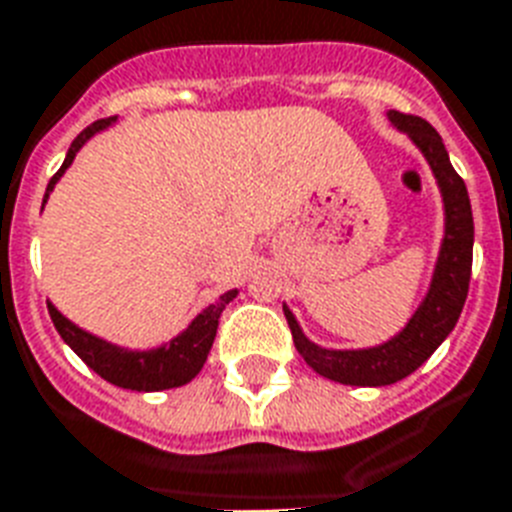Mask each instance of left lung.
<instances>
[{"mask_svg": "<svg viewBox=\"0 0 512 512\" xmlns=\"http://www.w3.org/2000/svg\"><path fill=\"white\" fill-rule=\"evenodd\" d=\"M388 118L402 132L410 134L412 142L423 150L431 163L433 177L439 179L441 195H444L447 232H444L428 296L402 333L383 346L359 351L322 349L301 333L296 317L290 314L288 306H282L290 333H293V343L298 354L306 359V365L346 386H391L418 370L460 320L465 298H468L470 267H473V211H470L468 187L463 177L452 169L439 132L425 118L410 116V113L391 110Z\"/></svg>", "mask_w": 512, "mask_h": 512, "instance_id": "8db88e82", "label": "left lung"}]
</instances>
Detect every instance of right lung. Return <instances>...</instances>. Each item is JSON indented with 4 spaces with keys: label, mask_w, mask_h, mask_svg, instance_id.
Returning <instances> with one entry per match:
<instances>
[{
    "label": "right lung",
    "mask_w": 512,
    "mask_h": 512,
    "mask_svg": "<svg viewBox=\"0 0 512 512\" xmlns=\"http://www.w3.org/2000/svg\"><path fill=\"white\" fill-rule=\"evenodd\" d=\"M113 118H100L89 124L84 132L71 142L68 147V155H65L63 166L57 171L55 177L49 179L47 195L52 192L55 182L63 177V171L68 169L76 158V153L81 150V145L92 137V134L102 132L105 126H110ZM47 195H44V203H47ZM237 296V290H227L224 296H219L216 304H211L208 309H203V314H198L192 325L187 327L185 333H179L177 338L161 349L150 351H126L121 346H113V343L102 341L97 335L81 330L73 322H68L63 314L57 312L55 306L47 304L49 317L55 322L57 333L68 346H71L76 354H79L89 367H92L100 378H105L108 383L118 388H132V391H163V388H177L190 383L195 375L200 372L203 362H206L208 351L214 346L216 327H219V317H222L224 306L230 304L232 298Z\"/></svg>",
    "instance_id": "add662e5"
}]
</instances>
